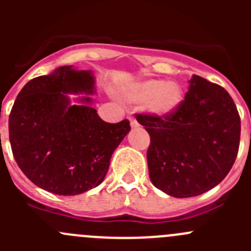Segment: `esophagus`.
<instances>
[{
  "label": "esophagus",
  "instance_id": "34e87169",
  "mask_svg": "<svg viewBox=\"0 0 251 251\" xmlns=\"http://www.w3.org/2000/svg\"><path fill=\"white\" fill-rule=\"evenodd\" d=\"M130 124H131V127H132V128H136V127H138V126H140V124L137 123V120H136V119H133V118H130Z\"/></svg>",
  "mask_w": 251,
  "mask_h": 251
}]
</instances>
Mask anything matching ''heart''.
Returning a JSON list of instances; mask_svg holds the SVG:
<instances>
[{"label": "heart", "mask_w": 251, "mask_h": 251, "mask_svg": "<svg viewBox=\"0 0 251 251\" xmlns=\"http://www.w3.org/2000/svg\"><path fill=\"white\" fill-rule=\"evenodd\" d=\"M130 102H146V110L160 119L170 118L183 103V88L177 82H166L161 78H146L133 83L126 90Z\"/></svg>", "instance_id": "obj_1"}]
</instances>
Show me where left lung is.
Returning a JSON list of instances; mask_svg holds the SVG:
<instances>
[{"label": "left lung", "instance_id": "obj_1", "mask_svg": "<svg viewBox=\"0 0 251 251\" xmlns=\"http://www.w3.org/2000/svg\"><path fill=\"white\" fill-rule=\"evenodd\" d=\"M136 118L151 136L149 178L168 196H201L216 187L233 166L240 118L231 96L216 83L193 75L174 115Z\"/></svg>", "mask_w": 251, "mask_h": 251}]
</instances>
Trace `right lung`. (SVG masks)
Returning a JSON list of instances; mask_svg holds the SVG:
<instances>
[{
    "label": "right lung",
    "instance_id": "1",
    "mask_svg": "<svg viewBox=\"0 0 251 251\" xmlns=\"http://www.w3.org/2000/svg\"><path fill=\"white\" fill-rule=\"evenodd\" d=\"M92 70L73 65L30 80L9 115V142L18 166L40 188L77 196L100 186L130 121H103L92 107ZM69 94H75L72 99Z\"/></svg>",
    "mask_w": 251,
    "mask_h": 251
}]
</instances>
